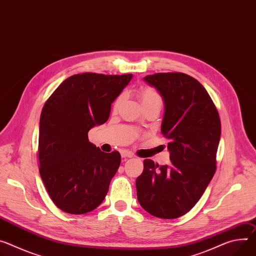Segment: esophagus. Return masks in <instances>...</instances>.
Masks as SVG:
<instances>
[{
    "label": "esophagus",
    "instance_id": "34e87169",
    "mask_svg": "<svg viewBox=\"0 0 256 256\" xmlns=\"http://www.w3.org/2000/svg\"><path fill=\"white\" fill-rule=\"evenodd\" d=\"M122 158H132V153L128 151V150H122Z\"/></svg>",
    "mask_w": 256,
    "mask_h": 256
}]
</instances>
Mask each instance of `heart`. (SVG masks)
Segmentation results:
<instances>
[{
    "label": "heart",
    "instance_id": "1",
    "mask_svg": "<svg viewBox=\"0 0 256 256\" xmlns=\"http://www.w3.org/2000/svg\"><path fill=\"white\" fill-rule=\"evenodd\" d=\"M124 95H120L114 100L112 105V108L114 111H116L120 108V106L124 101ZM138 98H140V101L143 107H146L149 105H158L161 107V104H162L161 97L159 96L158 92L154 88L149 86L142 88L140 90H138Z\"/></svg>",
    "mask_w": 256,
    "mask_h": 256
}]
</instances>
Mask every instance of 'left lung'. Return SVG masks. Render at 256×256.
I'll list each match as a JSON object with an SVG mask.
<instances>
[{"mask_svg": "<svg viewBox=\"0 0 256 256\" xmlns=\"http://www.w3.org/2000/svg\"><path fill=\"white\" fill-rule=\"evenodd\" d=\"M144 80L164 103L161 132L168 140L170 164L145 159L136 180V196L150 214L176 218L191 210L216 172L220 120L210 96L194 78L168 72Z\"/></svg>", "mask_w": 256, "mask_h": 256, "instance_id": "8db88e82", "label": "left lung"}]
</instances>
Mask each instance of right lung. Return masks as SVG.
Masks as SVG:
<instances>
[{
	"instance_id": "obj_1",
	"label": "right lung",
	"mask_w": 256,
	"mask_h": 256,
	"mask_svg": "<svg viewBox=\"0 0 256 256\" xmlns=\"http://www.w3.org/2000/svg\"><path fill=\"white\" fill-rule=\"evenodd\" d=\"M132 74L84 72L66 78L44 103L40 118V174L62 212L84 214L104 200L120 154L102 152L88 132L105 124L111 104Z\"/></svg>"
}]
</instances>
